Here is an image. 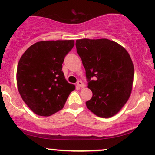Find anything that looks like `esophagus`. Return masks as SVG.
<instances>
[{
  "label": "esophagus",
  "mask_w": 155,
  "mask_h": 155,
  "mask_svg": "<svg viewBox=\"0 0 155 155\" xmlns=\"http://www.w3.org/2000/svg\"><path fill=\"white\" fill-rule=\"evenodd\" d=\"M77 86H79V87H85V84L82 82V81H78L77 83H76Z\"/></svg>",
  "instance_id": "obj_1"
}]
</instances>
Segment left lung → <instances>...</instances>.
<instances>
[{
  "label": "left lung",
  "instance_id": "8db88e82",
  "mask_svg": "<svg viewBox=\"0 0 155 155\" xmlns=\"http://www.w3.org/2000/svg\"><path fill=\"white\" fill-rule=\"evenodd\" d=\"M91 99L87 109L101 118L118 113L130 95L134 76L132 60L124 47L107 39H82L76 42Z\"/></svg>",
  "mask_w": 155,
  "mask_h": 155
}]
</instances>
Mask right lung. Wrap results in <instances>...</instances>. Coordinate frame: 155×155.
I'll list each match as a JSON object with an SVG mask.
<instances>
[{
  "label": "right lung",
  "mask_w": 155,
  "mask_h": 155,
  "mask_svg": "<svg viewBox=\"0 0 155 155\" xmlns=\"http://www.w3.org/2000/svg\"><path fill=\"white\" fill-rule=\"evenodd\" d=\"M74 40L40 41L25 51L17 67V86L30 109L49 116L64 106L75 85L65 79L62 64Z\"/></svg>",
  "instance_id": "right-lung-1"
}]
</instances>
